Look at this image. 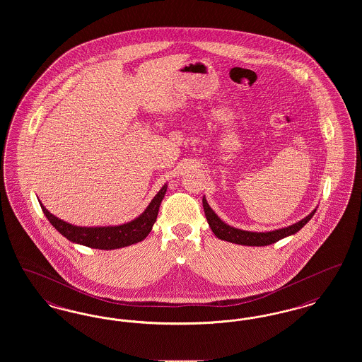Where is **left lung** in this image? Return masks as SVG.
<instances>
[{"label": "left lung", "instance_id": "1", "mask_svg": "<svg viewBox=\"0 0 362 362\" xmlns=\"http://www.w3.org/2000/svg\"><path fill=\"white\" fill-rule=\"evenodd\" d=\"M202 205L205 210V216H206L209 226L211 228L213 233L221 239V240L230 241L235 244H241V245H269L273 244L276 241L281 240L286 236L294 235L296 232H298L304 225L307 224L312 218V216L315 214L316 210H313L310 216H307L305 218H303L301 221L291 225L288 228H282V229H276L272 232H248V230H241L238 228L229 226L225 224L224 221H221L218 218V216L211 210V207L207 205L206 199H202Z\"/></svg>", "mask_w": 362, "mask_h": 362}]
</instances>
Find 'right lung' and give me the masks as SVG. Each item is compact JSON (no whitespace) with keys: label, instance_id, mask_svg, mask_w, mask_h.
Masks as SVG:
<instances>
[{"label":"right lung","instance_id":"1","mask_svg":"<svg viewBox=\"0 0 362 362\" xmlns=\"http://www.w3.org/2000/svg\"><path fill=\"white\" fill-rule=\"evenodd\" d=\"M165 192H167V185H164L157 192V195L152 199L149 206L146 207V210L139 217L127 224L118 225V226H99V228L76 226L57 218L42 204L40 207L52 226L61 235H64L68 240L83 244L90 248H98V250H115V248L136 244L138 241L144 240L149 235V232L152 230V226L156 223L158 207L161 205V201Z\"/></svg>","mask_w":362,"mask_h":362}]
</instances>
